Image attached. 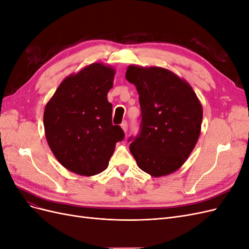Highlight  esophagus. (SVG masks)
<instances>
[{
  "instance_id": "obj_1",
  "label": "esophagus",
  "mask_w": 249,
  "mask_h": 249,
  "mask_svg": "<svg viewBox=\"0 0 249 249\" xmlns=\"http://www.w3.org/2000/svg\"><path fill=\"white\" fill-rule=\"evenodd\" d=\"M120 126H122V129L124 133L127 132V123L126 122H124L122 124H120Z\"/></svg>"
}]
</instances>
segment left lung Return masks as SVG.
<instances>
[{"label":"left lung","instance_id":"8db88e82","mask_svg":"<svg viewBox=\"0 0 249 249\" xmlns=\"http://www.w3.org/2000/svg\"><path fill=\"white\" fill-rule=\"evenodd\" d=\"M125 79L136 86L141 107V131L130 152L141 170L154 178L168 176L196 145L201 104L189 83L163 67L130 65Z\"/></svg>","mask_w":249,"mask_h":249}]
</instances>
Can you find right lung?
Masks as SVG:
<instances>
[{"label":"right lung","mask_w":249,"mask_h":249,"mask_svg":"<svg viewBox=\"0 0 249 249\" xmlns=\"http://www.w3.org/2000/svg\"><path fill=\"white\" fill-rule=\"evenodd\" d=\"M115 70L95 62L66 77L43 113L48 144L59 163L80 176L92 177L108 167L116 142L124 133L112 124L107 94Z\"/></svg>","instance_id":"obj_1"}]
</instances>
